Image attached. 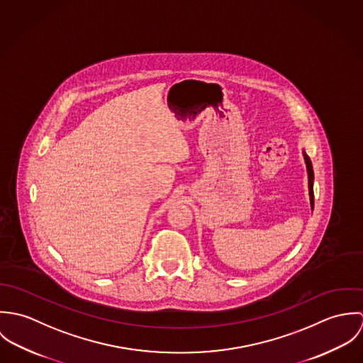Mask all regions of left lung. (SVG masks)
Instances as JSON below:
<instances>
[{
  "mask_svg": "<svg viewBox=\"0 0 363 363\" xmlns=\"http://www.w3.org/2000/svg\"><path fill=\"white\" fill-rule=\"evenodd\" d=\"M305 156V162H306V167H308V176H309V196H311V209L314 207V193H313V180H314V173H313V166H311V160L309 156L306 155V152L303 151Z\"/></svg>",
  "mask_w": 363,
  "mask_h": 363,
  "instance_id": "8db88e82",
  "label": "left lung"
}]
</instances>
